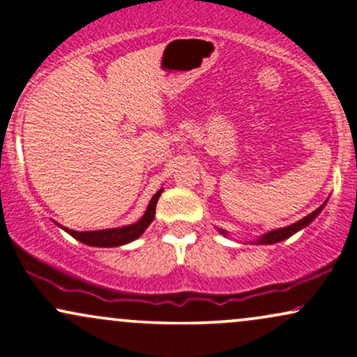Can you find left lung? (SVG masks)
Returning <instances> with one entry per match:
<instances>
[{
	"instance_id": "left-lung-1",
	"label": "left lung",
	"mask_w": 357,
	"mask_h": 357,
	"mask_svg": "<svg viewBox=\"0 0 357 357\" xmlns=\"http://www.w3.org/2000/svg\"><path fill=\"white\" fill-rule=\"evenodd\" d=\"M326 203H327V199L321 204V206L317 208V210L310 213V215L304 216V218L296 221V223L289 225V227L278 228V230H272V231L265 233V235L258 236V238H257L255 241H252V243H255V245H272V243H277V241H284V240H287V238H290V236L296 235L297 231H301L302 228H305L307 225L312 223V221L319 216V213H321V211L324 210V206H326ZM218 231H220L223 236L228 235V233L225 231V230H221V228H218Z\"/></svg>"
}]
</instances>
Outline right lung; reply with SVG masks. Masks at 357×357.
I'll list each match as a JSON object with an SVG mask.
<instances>
[{"label":"right lung","mask_w":357,"mask_h":357,"mask_svg":"<svg viewBox=\"0 0 357 357\" xmlns=\"http://www.w3.org/2000/svg\"><path fill=\"white\" fill-rule=\"evenodd\" d=\"M161 192H162V188L155 192L153 198H151V202L147 204V210L144 215H142V218L137 220L136 223L127 225V227L107 228V230H96V231H75V230H70V228L61 227V225L56 223V221L55 223L59 225L61 230H65L68 235H72L73 238L82 241V243L89 245V247H105V248L121 247V245L130 243V241L139 238V236L146 231V228L153 223L154 215H155V204H158V199L159 196H161Z\"/></svg>","instance_id":"right-lung-1"}]
</instances>
